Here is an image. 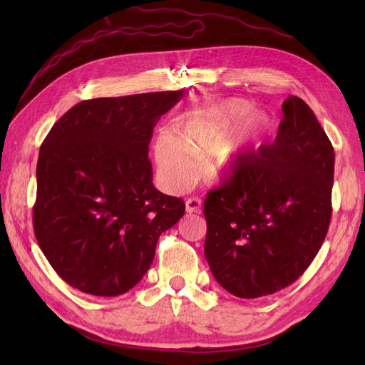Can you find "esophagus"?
<instances>
[{
    "label": "esophagus",
    "mask_w": 365,
    "mask_h": 365,
    "mask_svg": "<svg viewBox=\"0 0 365 365\" xmlns=\"http://www.w3.org/2000/svg\"><path fill=\"white\" fill-rule=\"evenodd\" d=\"M201 207H202V201L200 197H189V200L185 201L187 213H201Z\"/></svg>",
    "instance_id": "34e87169"
}]
</instances>
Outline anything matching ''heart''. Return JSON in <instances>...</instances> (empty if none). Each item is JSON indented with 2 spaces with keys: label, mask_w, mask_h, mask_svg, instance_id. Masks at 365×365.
I'll return each instance as SVG.
<instances>
[{
  "label": "heart",
  "mask_w": 365,
  "mask_h": 365,
  "mask_svg": "<svg viewBox=\"0 0 365 365\" xmlns=\"http://www.w3.org/2000/svg\"><path fill=\"white\" fill-rule=\"evenodd\" d=\"M252 111L251 103L231 98L182 118L178 125V138L172 134L158 135L155 160L165 187L172 192H181L193 182L197 173L193 158L201 161L210 157L205 172L212 178L233 175L260 145L269 128L267 117H252L228 140Z\"/></svg>",
  "instance_id": "heart-1"
}]
</instances>
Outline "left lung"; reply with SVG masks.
Returning a JSON list of instances; mask_svg holds the SVG:
<instances>
[{
	"instance_id": "8db88e82",
	"label": "left lung",
	"mask_w": 365,
	"mask_h": 365,
	"mask_svg": "<svg viewBox=\"0 0 365 365\" xmlns=\"http://www.w3.org/2000/svg\"><path fill=\"white\" fill-rule=\"evenodd\" d=\"M277 137L204 202V252L217 283L259 298L294 283L322 248L332 216L335 152L311 108L282 106Z\"/></svg>"
}]
</instances>
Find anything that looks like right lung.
I'll return each instance as SVG.
<instances>
[{
  "instance_id": "1",
  "label": "right lung",
  "mask_w": 365,
  "mask_h": 365,
  "mask_svg": "<svg viewBox=\"0 0 365 365\" xmlns=\"http://www.w3.org/2000/svg\"><path fill=\"white\" fill-rule=\"evenodd\" d=\"M184 90L83 101L43 140L33 228L59 277L98 297L143 279L163 231L182 217L181 197L152 182L149 143Z\"/></svg>"
}]
</instances>
